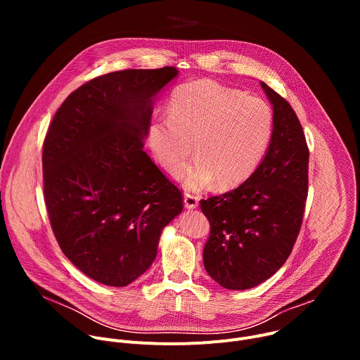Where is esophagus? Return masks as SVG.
Here are the masks:
<instances>
[{
	"mask_svg": "<svg viewBox=\"0 0 360 360\" xmlns=\"http://www.w3.org/2000/svg\"><path fill=\"white\" fill-rule=\"evenodd\" d=\"M198 196L191 195V193H185L184 195V203L186 210H195L198 207Z\"/></svg>",
	"mask_w": 360,
	"mask_h": 360,
	"instance_id": "esophagus-1",
	"label": "esophagus"
}]
</instances>
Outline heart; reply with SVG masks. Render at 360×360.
<instances>
[{"label":"heart","mask_w":360,"mask_h":360,"mask_svg":"<svg viewBox=\"0 0 360 360\" xmlns=\"http://www.w3.org/2000/svg\"><path fill=\"white\" fill-rule=\"evenodd\" d=\"M274 132L271 107L261 98L211 79L178 86L168 120H155L148 142L162 171L178 176L192 155L184 184L189 189L217 182L219 189L243 184L264 160Z\"/></svg>","instance_id":"1"}]
</instances>
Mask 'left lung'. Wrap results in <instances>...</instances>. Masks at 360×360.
<instances>
[{
  "mask_svg": "<svg viewBox=\"0 0 360 360\" xmlns=\"http://www.w3.org/2000/svg\"><path fill=\"white\" fill-rule=\"evenodd\" d=\"M274 110V132L259 167L236 189L200 200L211 225L203 266L222 288L242 290L269 279L286 262L307 196V149L289 102L261 82Z\"/></svg>",
  "mask_w": 360,
  "mask_h": 360,
  "instance_id": "1",
  "label": "left lung"
}]
</instances>
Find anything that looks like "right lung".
<instances>
[{"mask_svg": "<svg viewBox=\"0 0 360 360\" xmlns=\"http://www.w3.org/2000/svg\"><path fill=\"white\" fill-rule=\"evenodd\" d=\"M175 67L125 70L75 89L42 149L44 198L67 258L88 278L127 286L152 265L181 191L143 150L153 101Z\"/></svg>", "mask_w": 360, "mask_h": 360, "instance_id": "1", "label": "right lung"}]
</instances>
